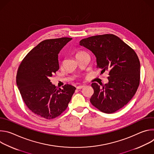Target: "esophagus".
I'll list each match as a JSON object with an SVG mask.
<instances>
[{"mask_svg":"<svg viewBox=\"0 0 154 154\" xmlns=\"http://www.w3.org/2000/svg\"><path fill=\"white\" fill-rule=\"evenodd\" d=\"M84 86H85L84 85H79V86H77V89H79V90L82 89V88H83Z\"/></svg>","mask_w":154,"mask_h":154,"instance_id":"esophagus-1","label":"esophagus"}]
</instances>
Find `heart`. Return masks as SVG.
<instances>
[{"label":"heart","mask_w":154,"mask_h":154,"mask_svg":"<svg viewBox=\"0 0 154 154\" xmlns=\"http://www.w3.org/2000/svg\"><path fill=\"white\" fill-rule=\"evenodd\" d=\"M81 53H82V52H79V53H77V55H79V54H81Z\"/></svg>","instance_id":"heart-1"}]
</instances>
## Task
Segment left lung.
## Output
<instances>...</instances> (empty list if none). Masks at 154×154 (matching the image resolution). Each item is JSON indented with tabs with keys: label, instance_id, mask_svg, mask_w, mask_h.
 Masks as SVG:
<instances>
[{
	"label": "left lung",
	"instance_id": "obj_1",
	"mask_svg": "<svg viewBox=\"0 0 154 154\" xmlns=\"http://www.w3.org/2000/svg\"><path fill=\"white\" fill-rule=\"evenodd\" d=\"M79 45L91 51L101 73L108 72V83L100 87L93 83L90 102L100 111L113 113L125 105L135 94L140 80V63L135 52L112 34L82 39Z\"/></svg>",
	"mask_w": 154,
	"mask_h": 154
}]
</instances>
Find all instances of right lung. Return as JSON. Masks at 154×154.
Returning <instances> with one entry per match:
<instances>
[{"label": "right lung", "mask_w": 154, "mask_h": 154, "mask_svg": "<svg viewBox=\"0 0 154 154\" xmlns=\"http://www.w3.org/2000/svg\"><path fill=\"white\" fill-rule=\"evenodd\" d=\"M72 39L42 41L19 65L16 75L18 89L27 107L40 117L52 119L60 115L75 92V86L67 84L60 88L49 79L59 69V52Z\"/></svg>", "instance_id": "1"}]
</instances>
